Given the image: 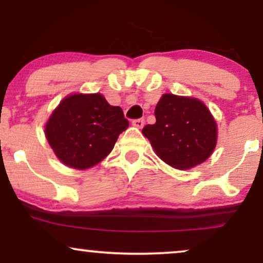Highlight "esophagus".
I'll list each match as a JSON object with an SVG mask.
<instances>
[{
    "label": "esophagus",
    "instance_id": "1",
    "mask_svg": "<svg viewBox=\"0 0 263 263\" xmlns=\"http://www.w3.org/2000/svg\"><path fill=\"white\" fill-rule=\"evenodd\" d=\"M132 124L134 125L135 128L141 129L143 127V124H145V120H142V118H139V120H134L132 122Z\"/></svg>",
    "mask_w": 263,
    "mask_h": 263
}]
</instances>
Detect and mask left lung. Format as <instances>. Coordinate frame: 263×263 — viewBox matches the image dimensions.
<instances>
[{"label": "left lung", "instance_id": "8db88e82", "mask_svg": "<svg viewBox=\"0 0 263 263\" xmlns=\"http://www.w3.org/2000/svg\"><path fill=\"white\" fill-rule=\"evenodd\" d=\"M156 123L142 134L164 163L189 170L206 161L217 146L218 128L204 103L194 97L165 93L158 102Z\"/></svg>", "mask_w": 263, "mask_h": 263}]
</instances>
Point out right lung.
Returning <instances> with one entry per match:
<instances>
[{"mask_svg":"<svg viewBox=\"0 0 263 263\" xmlns=\"http://www.w3.org/2000/svg\"><path fill=\"white\" fill-rule=\"evenodd\" d=\"M129 127L120 106L100 93H74L61 100L45 124V138L64 165L86 170L109 156Z\"/></svg>","mask_w":263,"mask_h":263,"instance_id":"obj_1","label":"right lung"}]
</instances>
